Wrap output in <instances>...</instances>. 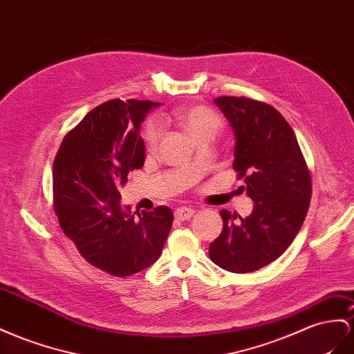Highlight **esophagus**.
Returning a JSON list of instances; mask_svg holds the SVG:
<instances>
[{
  "label": "esophagus",
  "mask_w": 354,
  "mask_h": 354,
  "mask_svg": "<svg viewBox=\"0 0 354 354\" xmlns=\"http://www.w3.org/2000/svg\"><path fill=\"white\" fill-rule=\"evenodd\" d=\"M195 209L194 208H187V207H180L174 212V216L178 218V221H187L194 216Z\"/></svg>",
  "instance_id": "obj_1"
}]
</instances>
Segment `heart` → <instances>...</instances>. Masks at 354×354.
<instances>
[{
  "label": "heart",
  "instance_id": "b5f03b06",
  "mask_svg": "<svg viewBox=\"0 0 354 354\" xmlns=\"http://www.w3.org/2000/svg\"><path fill=\"white\" fill-rule=\"evenodd\" d=\"M173 120L183 128L194 141L213 138L222 129L223 122L218 114L205 106H183L174 110ZM145 147L147 153H155L160 141V128L156 122H149L145 128Z\"/></svg>",
  "mask_w": 354,
  "mask_h": 354
}]
</instances>
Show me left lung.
<instances>
[{
  "instance_id": "left-lung-1",
  "label": "left lung",
  "mask_w": 354,
  "mask_h": 354,
  "mask_svg": "<svg viewBox=\"0 0 354 354\" xmlns=\"http://www.w3.org/2000/svg\"><path fill=\"white\" fill-rule=\"evenodd\" d=\"M216 106L235 132L234 169L254 203L245 218L222 209V234L209 244V259L245 274L280 257L307 216L311 176L293 129L270 104L218 97Z\"/></svg>"
}]
</instances>
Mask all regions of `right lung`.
<instances>
[{
	"label": "right lung",
	"mask_w": 354,
	"mask_h": 354,
	"mask_svg": "<svg viewBox=\"0 0 354 354\" xmlns=\"http://www.w3.org/2000/svg\"><path fill=\"white\" fill-rule=\"evenodd\" d=\"M151 101L110 100L91 110L62 140L53 160V208L86 262L128 277L158 261L173 226L165 205L131 214L119 189L145 165L140 125Z\"/></svg>",
	"instance_id": "obj_1"
}]
</instances>
